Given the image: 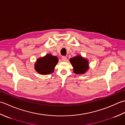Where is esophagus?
<instances>
[{"instance_id":"34e87169","label":"esophagus","mask_w":125,"mask_h":125,"mask_svg":"<svg viewBox=\"0 0 125 125\" xmlns=\"http://www.w3.org/2000/svg\"><path fill=\"white\" fill-rule=\"evenodd\" d=\"M62 59L63 62H65L66 59H67V58H66V56H62Z\"/></svg>"}]
</instances>
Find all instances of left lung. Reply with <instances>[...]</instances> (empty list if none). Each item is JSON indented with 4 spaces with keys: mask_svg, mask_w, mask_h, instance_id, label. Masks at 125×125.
<instances>
[{
    "mask_svg": "<svg viewBox=\"0 0 125 125\" xmlns=\"http://www.w3.org/2000/svg\"><path fill=\"white\" fill-rule=\"evenodd\" d=\"M73 67V72L77 74H83L89 69L88 60L80 55H77L70 59Z\"/></svg>",
    "mask_w": 125,
    "mask_h": 125,
    "instance_id": "left-lung-1",
    "label": "left lung"
}]
</instances>
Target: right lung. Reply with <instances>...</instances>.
Listing matches in <instances>:
<instances>
[{"instance_id": "1", "label": "right lung", "mask_w": 125, "mask_h": 125, "mask_svg": "<svg viewBox=\"0 0 125 125\" xmlns=\"http://www.w3.org/2000/svg\"><path fill=\"white\" fill-rule=\"evenodd\" d=\"M58 61L59 60L57 57L47 54L44 57L37 59L34 64V68L40 74H49L54 72V68Z\"/></svg>"}]
</instances>
